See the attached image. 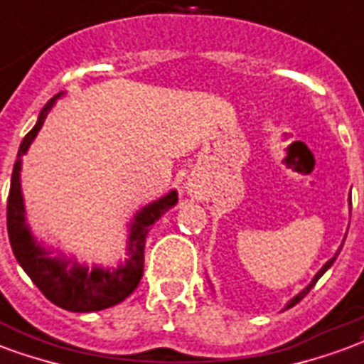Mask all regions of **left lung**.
Segmentation results:
<instances>
[{
  "label": "left lung",
  "instance_id": "obj_1",
  "mask_svg": "<svg viewBox=\"0 0 364 364\" xmlns=\"http://www.w3.org/2000/svg\"><path fill=\"white\" fill-rule=\"evenodd\" d=\"M338 253H340V251H338ZM338 253H336V255H334V257H332V259H330V261H328V263H326V264H324V267H322V269H321V270H318V272H316V274H315V278H313V282L309 284L307 288L303 289L301 294H297V296H296V297H294V299H291V301H289V303H288V305H286V309H289V307H294V305H297V303L301 301L303 297L307 296L309 291H311V288H313V286H315V284H316V282H318V278H321V276H322V274H324V272H326V270H328V269H330V267H332V263H334V261H336V257H338Z\"/></svg>",
  "mask_w": 364,
  "mask_h": 364
}]
</instances>
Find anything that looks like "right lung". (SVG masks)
Here are the masks:
<instances>
[{"label": "right lung", "mask_w": 364, "mask_h": 364, "mask_svg": "<svg viewBox=\"0 0 364 364\" xmlns=\"http://www.w3.org/2000/svg\"><path fill=\"white\" fill-rule=\"evenodd\" d=\"M59 95L43 105L42 113L38 117L36 127L32 128L24 140L21 141L16 163L11 176L9 199H7V232L9 242L15 253L16 261L23 267L24 272L30 276V280L36 284L38 289L49 301L55 303L57 307L67 309L73 313H92L101 309L113 307L122 299H127L144 274V247H146L147 232L153 224L165 215L172 205L178 203V193L171 192L165 198L153 201L151 205L144 207L136 218H134L130 236H128V259L127 263L117 270L94 269L88 270L84 267H68V259H51L48 251L40 247L30 236V230L24 223V205L21 196V157L28 151L30 144L40 132L43 120L53 107Z\"/></svg>", "instance_id": "right-lung-1"}]
</instances>
